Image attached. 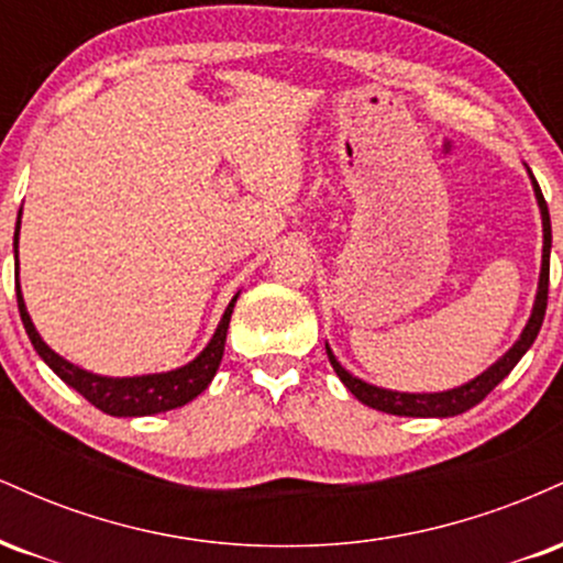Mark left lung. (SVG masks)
Wrapping results in <instances>:
<instances>
[{"instance_id": "1", "label": "left lung", "mask_w": 563, "mask_h": 563, "mask_svg": "<svg viewBox=\"0 0 563 563\" xmlns=\"http://www.w3.org/2000/svg\"><path fill=\"white\" fill-rule=\"evenodd\" d=\"M532 177V174H529ZM532 187H534V198H538L540 206V217H542V267H540V283H538V296H534V307L532 314H529L525 331H521L519 341L497 360L495 365H489L482 376H476L468 384L457 386V389L450 391H434V394H407V391H391V389H380V386L365 384L363 378L352 376L346 367H341L339 360L333 357L331 346L325 344L328 360H331L335 376L341 378V384L346 386L360 402L373 407V410L380 412H391V416H410V418H450V416H461V412L471 410L474 405H479L489 391L500 384L503 378L514 371L516 363L527 354V349L534 344L538 339L542 318H545V307H548V275H551V214H548V203L542 198V190L538 185V179L532 177Z\"/></svg>"}]
</instances>
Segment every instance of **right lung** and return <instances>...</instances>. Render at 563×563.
I'll list each match as a JSON object with an SVG mask.
<instances>
[{"instance_id": "add662e5", "label": "right lung", "mask_w": 563, "mask_h": 563, "mask_svg": "<svg viewBox=\"0 0 563 563\" xmlns=\"http://www.w3.org/2000/svg\"><path fill=\"white\" fill-rule=\"evenodd\" d=\"M18 232H21V217H18V224H15V241H12V245H15V269H18ZM15 294H18V309H21L23 328L25 333H29L31 344H34V349L38 352V357L53 367L70 389H76L84 399H87V402H92L97 410L108 412V416H119V418L156 416V412L174 410V407H183L190 402V399H196L198 394L211 384V378L217 376V367L222 363V354H224V339H228L230 314L238 301V294H235L232 296V301L228 303V309H224L222 320H219L211 341L206 344L203 352L192 360V363H187L169 373H151V376H134V378H108L68 363V360H63L60 354L53 352V349L44 344L42 335H38V331L34 328V322H31V314L25 312L21 286H15Z\"/></svg>"}]
</instances>
